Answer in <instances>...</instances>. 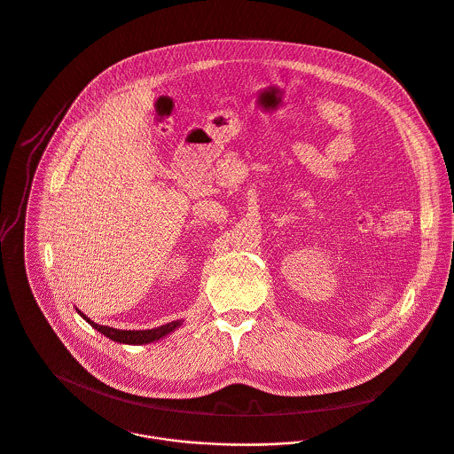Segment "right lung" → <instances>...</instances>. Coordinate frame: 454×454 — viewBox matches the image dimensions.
Masks as SVG:
<instances>
[{
  "label": "right lung",
  "instance_id": "1",
  "mask_svg": "<svg viewBox=\"0 0 454 454\" xmlns=\"http://www.w3.org/2000/svg\"><path fill=\"white\" fill-rule=\"evenodd\" d=\"M96 330H99L101 333H105L106 337L114 339L115 342H124V344H147V342H154L161 337H165L167 333L174 332L177 326H181V321H172V323H167L163 326H158V328H151V330H117V328H112V326H103V325H98L94 321H90V317H87L82 310H78Z\"/></svg>",
  "mask_w": 454,
  "mask_h": 454
}]
</instances>
